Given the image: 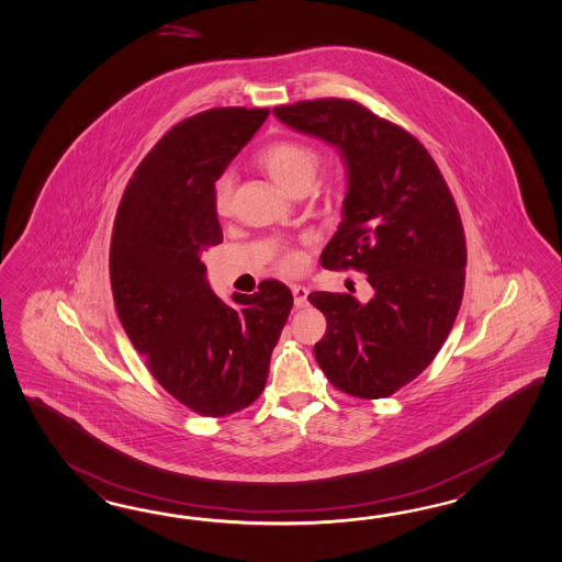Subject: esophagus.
Masks as SVG:
<instances>
[{
	"mask_svg": "<svg viewBox=\"0 0 562 562\" xmlns=\"http://www.w3.org/2000/svg\"><path fill=\"white\" fill-rule=\"evenodd\" d=\"M292 294H294V306L296 308H304L306 304H308V288L300 286V284H294L292 286Z\"/></svg>",
	"mask_w": 562,
	"mask_h": 562,
	"instance_id": "esophagus-1",
	"label": "esophagus"
}]
</instances>
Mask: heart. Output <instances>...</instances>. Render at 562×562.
Listing matches in <instances>:
<instances>
[{"instance_id": "1", "label": "heart", "mask_w": 562, "mask_h": 562, "mask_svg": "<svg viewBox=\"0 0 562 562\" xmlns=\"http://www.w3.org/2000/svg\"><path fill=\"white\" fill-rule=\"evenodd\" d=\"M256 161L280 188L292 195H299L302 191H308L312 188L321 159H318V153L308 145L284 138L263 147L258 153ZM330 191L335 193L337 186L330 188ZM232 207H234V175L225 171L213 183V210L224 217L232 213ZM302 266H304L302 251L286 248L278 254V268L282 272L294 274L302 270Z\"/></svg>"}]
</instances>
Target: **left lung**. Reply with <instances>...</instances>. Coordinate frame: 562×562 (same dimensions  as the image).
Returning <instances> with one entry per match:
<instances>
[{"instance_id": "1", "label": "left lung", "mask_w": 562, "mask_h": 562, "mask_svg": "<svg viewBox=\"0 0 562 562\" xmlns=\"http://www.w3.org/2000/svg\"><path fill=\"white\" fill-rule=\"evenodd\" d=\"M284 125L337 147L349 191L321 263L367 274L373 299L312 292L326 316L314 357L342 393L383 400L436 359L462 306L465 236L443 175L424 145L355 100L276 106Z\"/></svg>"}]
</instances>
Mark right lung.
<instances>
[{
	"label": "right lung",
	"mask_w": 562,
	"mask_h": 562,
	"mask_svg": "<svg viewBox=\"0 0 562 562\" xmlns=\"http://www.w3.org/2000/svg\"><path fill=\"white\" fill-rule=\"evenodd\" d=\"M268 114L225 106L177 123L135 169L114 217L111 288L126 337L157 383L205 417L262 395L294 304L282 282L263 280L227 306L201 262L224 239L213 183Z\"/></svg>",
	"instance_id": "right-lung-1"
}]
</instances>
